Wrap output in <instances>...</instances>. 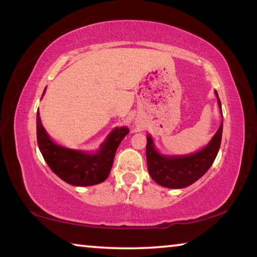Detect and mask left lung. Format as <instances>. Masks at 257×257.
<instances>
[{"label":"left lung","mask_w":257,"mask_h":257,"mask_svg":"<svg viewBox=\"0 0 257 257\" xmlns=\"http://www.w3.org/2000/svg\"><path fill=\"white\" fill-rule=\"evenodd\" d=\"M217 103L221 106L219 95L215 92ZM223 123L217 129L208 145L197 153L186 156L160 155L154 149L151 136H147L146 160L147 169L155 182L167 188H185L198 180L211 168L220 150Z\"/></svg>","instance_id":"1"}]
</instances>
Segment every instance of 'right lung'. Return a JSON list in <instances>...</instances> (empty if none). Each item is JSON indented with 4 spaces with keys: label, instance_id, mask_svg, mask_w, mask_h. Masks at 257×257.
I'll return each mask as SVG.
<instances>
[{
    "label": "right lung",
    "instance_id": "obj_1",
    "mask_svg": "<svg viewBox=\"0 0 257 257\" xmlns=\"http://www.w3.org/2000/svg\"><path fill=\"white\" fill-rule=\"evenodd\" d=\"M36 123L37 144L47 165L63 181L80 187L101 184L110 175L116 149L129 134L127 127L115 128L96 154H87L54 144L43 128L38 112Z\"/></svg>",
    "mask_w": 257,
    "mask_h": 257
}]
</instances>
